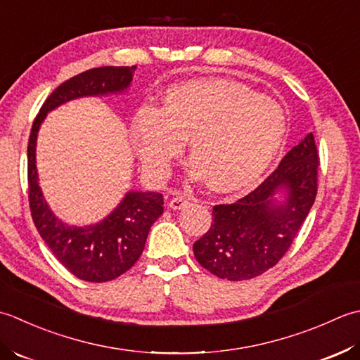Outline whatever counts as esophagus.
Wrapping results in <instances>:
<instances>
[{
    "instance_id": "obj_1",
    "label": "esophagus",
    "mask_w": 360,
    "mask_h": 360,
    "mask_svg": "<svg viewBox=\"0 0 360 360\" xmlns=\"http://www.w3.org/2000/svg\"><path fill=\"white\" fill-rule=\"evenodd\" d=\"M189 199H186L185 195H175L169 200V208L171 210H183L185 207H188Z\"/></svg>"
}]
</instances>
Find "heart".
<instances>
[{
	"mask_svg": "<svg viewBox=\"0 0 360 360\" xmlns=\"http://www.w3.org/2000/svg\"><path fill=\"white\" fill-rule=\"evenodd\" d=\"M143 166L166 172L188 138L189 174L219 193L245 188L272 165L288 134L284 108L272 98L225 79H193L167 86L160 108L143 107L131 120Z\"/></svg>",
	"mask_w": 360,
	"mask_h": 360,
	"instance_id": "b5f03b06",
	"label": "heart"
}]
</instances>
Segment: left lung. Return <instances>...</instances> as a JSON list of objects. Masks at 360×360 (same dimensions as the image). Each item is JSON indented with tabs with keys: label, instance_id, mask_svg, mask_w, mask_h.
Instances as JSON below:
<instances>
[{
	"label": "left lung",
	"instance_id": "1",
	"mask_svg": "<svg viewBox=\"0 0 360 360\" xmlns=\"http://www.w3.org/2000/svg\"><path fill=\"white\" fill-rule=\"evenodd\" d=\"M317 167V146L307 134L250 194L216 205L211 229L193 245L200 266L230 281L252 280L274 267L312 208Z\"/></svg>",
	"mask_w": 360,
	"mask_h": 360
}]
</instances>
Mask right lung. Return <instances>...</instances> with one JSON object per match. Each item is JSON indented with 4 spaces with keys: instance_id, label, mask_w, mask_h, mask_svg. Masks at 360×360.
Masks as SVG:
<instances>
[{
    "instance_id": "1",
    "label": "right lung",
    "mask_w": 360,
    "mask_h": 360,
    "mask_svg": "<svg viewBox=\"0 0 360 360\" xmlns=\"http://www.w3.org/2000/svg\"><path fill=\"white\" fill-rule=\"evenodd\" d=\"M135 67H101L68 79L49 94L32 124L27 144L29 207L32 221L49 250L84 281L115 280L141 256L152 224L163 214V195L152 191H127L122 200L98 224L70 225L51 210L37 172V136L49 112L80 98L124 94Z\"/></svg>"
}]
</instances>
